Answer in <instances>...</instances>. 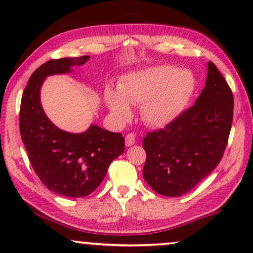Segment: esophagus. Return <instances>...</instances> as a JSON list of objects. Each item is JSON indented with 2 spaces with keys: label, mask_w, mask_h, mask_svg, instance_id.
<instances>
[{
  "label": "esophagus",
  "mask_w": 253,
  "mask_h": 253,
  "mask_svg": "<svg viewBox=\"0 0 253 253\" xmlns=\"http://www.w3.org/2000/svg\"><path fill=\"white\" fill-rule=\"evenodd\" d=\"M133 144H136V136L132 133H129L126 137V145L129 147V146H132Z\"/></svg>",
  "instance_id": "34e87169"
}]
</instances>
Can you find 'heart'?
Here are the masks:
<instances>
[{
	"mask_svg": "<svg viewBox=\"0 0 253 253\" xmlns=\"http://www.w3.org/2000/svg\"><path fill=\"white\" fill-rule=\"evenodd\" d=\"M119 91L107 87L105 101L119 122L132 115L131 106L141 105V117L152 127H165L177 120L196 91V78L190 70L158 65L124 76Z\"/></svg>",
	"mask_w": 253,
	"mask_h": 253,
	"instance_id": "1",
	"label": "heart"
}]
</instances>
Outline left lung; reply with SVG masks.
<instances>
[{
    "label": "left lung",
    "mask_w": 253,
    "mask_h": 253,
    "mask_svg": "<svg viewBox=\"0 0 253 253\" xmlns=\"http://www.w3.org/2000/svg\"><path fill=\"white\" fill-rule=\"evenodd\" d=\"M233 93L212 62L195 106L165 129L147 133L144 179L167 197L188 193L219 165L233 123Z\"/></svg>",
    "instance_id": "8db88e82"
}]
</instances>
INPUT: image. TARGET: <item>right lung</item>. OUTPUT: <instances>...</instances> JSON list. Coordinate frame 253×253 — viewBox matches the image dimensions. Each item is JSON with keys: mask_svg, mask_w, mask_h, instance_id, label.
<instances>
[{"mask_svg": "<svg viewBox=\"0 0 253 253\" xmlns=\"http://www.w3.org/2000/svg\"><path fill=\"white\" fill-rule=\"evenodd\" d=\"M89 56L50 60L33 72L20 103V136L40 181L57 195L79 198L92 193L105 178L109 165L124 152V138L96 124L84 132L57 127L44 113L40 91L44 79L65 75Z\"/></svg>", "mask_w": 253, "mask_h": 253, "instance_id": "right-lung-1", "label": "right lung"}]
</instances>
